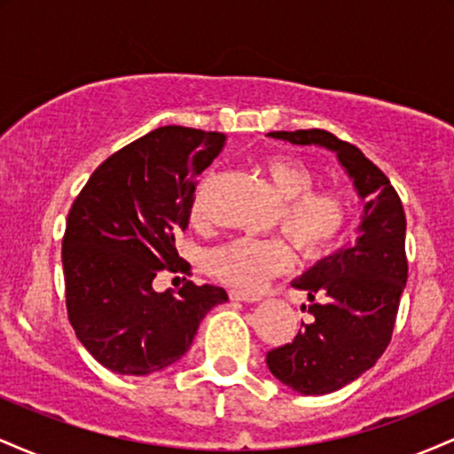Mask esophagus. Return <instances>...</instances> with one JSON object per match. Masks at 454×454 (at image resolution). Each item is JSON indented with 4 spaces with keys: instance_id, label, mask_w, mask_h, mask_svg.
Segmentation results:
<instances>
[{
    "instance_id": "1",
    "label": "esophagus",
    "mask_w": 454,
    "mask_h": 454,
    "mask_svg": "<svg viewBox=\"0 0 454 454\" xmlns=\"http://www.w3.org/2000/svg\"><path fill=\"white\" fill-rule=\"evenodd\" d=\"M231 299L232 301H243V303H256V301H260V296L256 293H245V290H231Z\"/></svg>"
}]
</instances>
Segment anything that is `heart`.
I'll return each mask as SVG.
<instances>
[{
    "instance_id": "1",
    "label": "heart",
    "mask_w": 454,
    "mask_h": 454,
    "mask_svg": "<svg viewBox=\"0 0 454 454\" xmlns=\"http://www.w3.org/2000/svg\"><path fill=\"white\" fill-rule=\"evenodd\" d=\"M279 198V226L305 256L316 258L346 237L354 217V198L341 185L314 187L316 175L299 160L275 155L262 166ZM192 220L202 222L200 198L192 205ZM294 264L288 239L239 237L213 249L209 273L234 288L254 290Z\"/></svg>"
}]
</instances>
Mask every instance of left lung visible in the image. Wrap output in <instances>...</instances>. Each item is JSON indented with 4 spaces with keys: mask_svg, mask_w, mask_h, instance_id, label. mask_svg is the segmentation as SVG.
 I'll return each mask as SVG.
<instances>
[{
    "mask_svg": "<svg viewBox=\"0 0 454 454\" xmlns=\"http://www.w3.org/2000/svg\"><path fill=\"white\" fill-rule=\"evenodd\" d=\"M269 137L337 151L358 194L367 200L356 243L322 260L294 284L309 294L307 311L314 320L301 322L293 341L267 352L270 373L286 387L303 395H326L367 372L393 337L408 279L403 205L388 176L335 134L311 128Z\"/></svg>",
    "mask_w": 454,
    "mask_h": 454,
    "instance_id": "obj_1",
    "label": "left lung"
}]
</instances>
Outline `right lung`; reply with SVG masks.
<instances>
[{"label":"right lung","mask_w":454,"mask_h":454,"mask_svg":"<svg viewBox=\"0 0 454 454\" xmlns=\"http://www.w3.org/2000/svg\"><path fill=\"white\" fill-rule=\"evenodd\" d=\"M222 145L220 132L158 128L104 160L72 202L61 241L67 320L114 373L147 376L179 361L207 311L228 301L223 288L185 278L179 293L151 286L160 270L192 275L175 234Z\"/></svg>","instance_id":"obj_1"}]
</instances>
